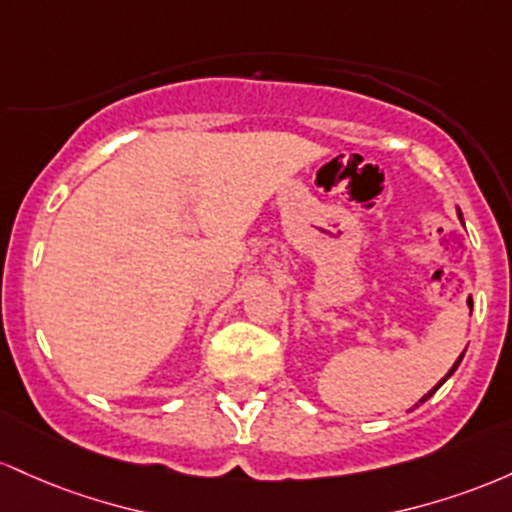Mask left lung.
<instances>
[{
    "mask_svg": "<svg viewBox=\"0 0 512 512\" xmlns=\"http://www.w3.org/2000/svg\"><path fill=\"white\" fill-rule=\"evenodd\" d=\"M457 217H459V222H462V225H464V217H462V210H459V208H457ZM462 358H464V353H462V355H459V358L455 360V365H452V367H450V372H447V375H445V377H442V380H440L438 384H435V387H433V389H430V392H428L426 396H421V401H418V404H423V401H426V399H430V396H433L435 392H438V389L442 387V384H445L447 380H450V377H452V375H455V370H457V367H459V363H462ZM418 404H416V406H418Z\"/></svg>",
    "mask_w": 512,
    "mask_h": 512,
    "instance_id": "1",
    "label": "left lung"
}]
</instances>
